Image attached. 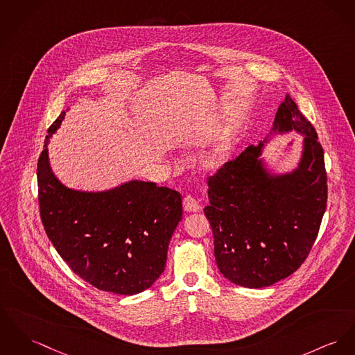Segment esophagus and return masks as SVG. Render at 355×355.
<instances>
[{"instance_id":"34e87169","label":"esophagus","mask_w":355,"mask_h":355,"mask_svg":"<svg viewBox=\"0 0 355 355\" xmlns=\"http://www.w3.org/2000/svg\"><path fill=\"white\" fill-rule=\"evenodd\" d=\"M183 207L186 211L189 213H195V211H199L200 210V206L198 203V200L192 196V195H186L183 198Z\"/></svg>"}]
</instances>
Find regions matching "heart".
<instances>
[{
  "label": "heart",
  "instance_id": "obj_1",
  "mask_svg": "<svg viewBox=\"0 0 355 355\" xmlns=\"http://www.w3.org/2000/svg\"><path fill=\"white\" fill-rule=\"evenodd\" d=\"M227 149L229 148H227L226 142H214L213 145L209 148V150H206V153L203 156L205 166H209V168H215V166H220L226 160Z\"/></svg>",
  "mask_w": 355,
  "mask_h": 355
}]
</instances>
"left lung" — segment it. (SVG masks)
<instances>
[{"label": "left lung", "mask_w": 355, "mask_h": 355, "mask_svg": "<svg viewBox=\"0 0 355 355\" xmlns=\"http://www.w3.org/2000/svg\"><path fill=\"white\" fill-rule=\"evenodd\" d=\"M273 132L304 135L299 166L270 176L261 163L262 142L249 145L209 178L205 214L220 273L232 283L262 288L296 272L312 249L327 203L324 153L312 123L285 96Z\"/></svg>", "instance_id": "8db88e82"}]
</instances>
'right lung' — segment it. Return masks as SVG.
Wrapping results in <instances>:
<instances>
[{
  "instance_id": "1",
  "label": "right lung",
  "mask_w": 355,
  "mask_h": 355,
  "mask_svg": "<svg viewBox=\"0 0 355 355\" xmlns=\"http://www.w3.org/2000/svg\"><path fill=\"white\" fill-rule=\"evenodd\" d=\"M37 162L40 218L49 241L75 275L119 295L148 289L164 272L169 239L182 220V195L133 180L105 192L64 187L52 173L47 145Z\"/></svg>"
}]
</instances>
